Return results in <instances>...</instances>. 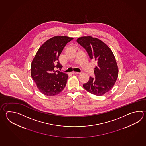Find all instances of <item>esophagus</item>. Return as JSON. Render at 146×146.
Masks as SVG:
<instances>
[{
    "mask_svg": "<svg viewBox=\"0 0 146 146\" xmlns=\"http://www.w3.org/2000/svg\"><path fill=\"white\" fill-rule=\"evenodd\" d=\"M72 74H80V72H72Z\"/></svg>",
    "mask_w": 146,
    "mask_h": 146,
    "instance_id": "obj_1",
    "label": "esophagus"
}]
</instances>
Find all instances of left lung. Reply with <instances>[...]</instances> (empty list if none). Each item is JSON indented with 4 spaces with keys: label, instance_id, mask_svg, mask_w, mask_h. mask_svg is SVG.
Here are the masks:
<instances>
[{
    "label": "left lung",
    "instance_id": "8db88e82",
    "mask_svg": "<svg viewBox=\"0 0 146 146\" xmlns=\"http://www.w3.org/2000/svg\"><path fill=\"white\" fill-rule=\"evenodd\" d=\"M77 42L87 51L90 59L95 60V78H89L83 87L87 92L96 96H101L110 91L116 82L119 70L116 60L110 48L100 39L92 36H84Z\"/></svg>",
    "mask_w": 146,
    "mask_h": 146
}]
</instances>
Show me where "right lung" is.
I'll return each instance as SVG.
<instances>
[{
	"label": "right lung",
	"instance_id": "right-lung-1",
	"mask_svg": "<svg viewBox=\"0 0 146 146\" xmlns=\"http://www.w3.org/2000/svg\"><path fill=\"white\" fill-rule=\"evenodd\" d=\"M73 39L67 36H54L48 39L39 48L33 59L31 76L39 90L45 95H58L66 86L68 75L55 71L54 68H62L59 61L60 55L66 45Z\"/></svg>",
	"mask_w": 146,
	"mask_h": 146
}]
</instances>
